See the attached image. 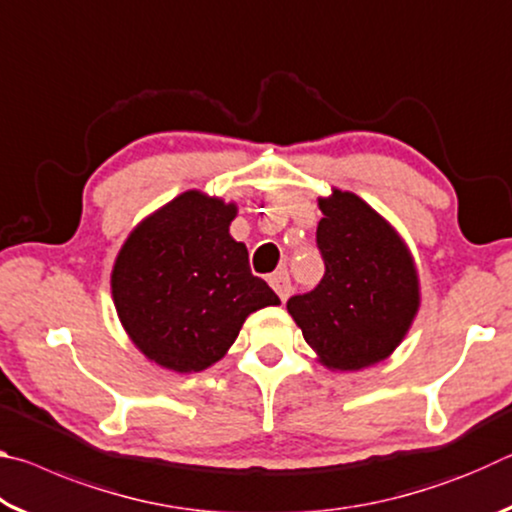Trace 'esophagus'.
<instances>
[{
	"mask_svg": "<svg viewBox=\"0 0 512 512\" xmlns=\"http://www.w3.org/2000/svg\"><path fill=\"white\" fill-rule=\"evenodd\" d=\"M268 282H271L273 291L280 296V300L284 302L291 296V280H289V273L287 271H277L271 277H268Z\"/></svg>",
	"mask_w": 512,
	"mask_h": 512,
	"instance_id": "1",
	"label": "esophagus"
}]
</instances>
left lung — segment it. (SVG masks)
I'll return each mask as SVG.
<instances>
[{
	"label": "left lung",
	"mask_w": 512,
	"mask_h": 512,
	"mask_svg": "<svg viewBox=\"0 0 512 512\" xmlns=\"http://www.w3.org/2000/svg\"><path fill=\"white\" fill-rule=\"evenodd\" d=\"M318 205L325 275L287 309L320 363L361 370L386 359L409 332L420 307L418 271L400 235L359 196L334 189Z\"/></svg>",
	"instance_id": "left-lung-1"
}]
</instances>
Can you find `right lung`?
Wrapping results in <instances>:
<instances>
[{"mask_svg": "<svg viewBox=\"0 0 512 512\" xmlns=\"http://www.w3.org/2000/svg\"><path fill=\"white\" fill-rule=\"evenodd\" d=\"M235 203L201 192L144 219L112 268V300L131 341L158 366L198 372L219 361L248 314L280 305L230 237Z\"/></svg>", "mask_w": 512, "mask_h": 512, "instance_id": "obj_1", "label": "right lung"}]
</instances>
